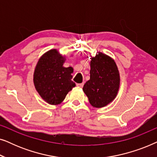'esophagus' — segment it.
Segmentation results:
<instances>
[{
    "label": "esophagus",
    "instance_id": "obj_1",
    "mask_svg": "<svg viewBox=\"0 0 157 157\" xmlns=\"http://www.w3.org/2000/svg\"><path fill=\"white\" fill-rule=\"evenodd\" d=\"M83 84H84V83H77L76 86H78V87L82 88V87L83 86Z\"/></svg>",
    "mask_w": 157,
    "mask_h": 157
}]
</instances>
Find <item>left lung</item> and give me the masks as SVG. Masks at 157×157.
Masks as SVG:
<instances>
[{"instance_id": "obj_1", "label": "left lung", "mask_w": 157, "mask_h": 157, "mask_svg": "<svg viewBox=\"0 0 157 157\" xmlns=\"http://www.w3.org/2000/svg\"><path fill=\"white\" fill-rule=\"evenodd\" d=\"M90 79L83 91L92 106L101 108L117 96L120 85V76L115 61L104 53L98 52L91 57Z\"/></svg>"}]
</instances>
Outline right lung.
Masks as SVG:
<instances>
[{
  "label": "right lung",
  "instance_id": "right-lung-1",
  "mask_svg": "<svg viewBox=\"0 0 157 157\" xmlns=\"http://www.w3.org/2000/svg\"><path fill=\"white\" fill-rule=\"evenodd\" d=\"M65 57L56 49L45 53L38 60L33 74V83L36 91L45 101L58 105L76 84L71 81L72 67H63Z\"/></svg>",
  "mask_w": 157,
  "mask_h": 157
}]
</instances>
